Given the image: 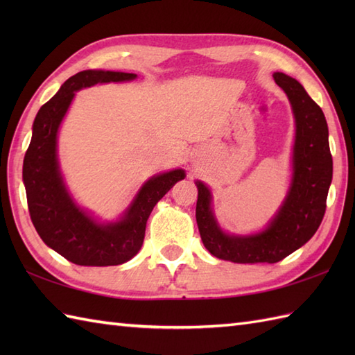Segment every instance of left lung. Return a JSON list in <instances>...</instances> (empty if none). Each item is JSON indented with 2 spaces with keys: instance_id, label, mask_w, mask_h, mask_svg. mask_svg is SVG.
Here are the masks:
<instances>
[{
  "instance_id": "8db88e82",
  "label": "left lung",
  "mask_w": 355,
  "mask_h": 355,
  "mask_svg": "<svg viewBox=\"0 0 355 355\" xmlns=\"http://www.w3.org/2000/svg\"><path fill=\"white\" fill-rule=\"evenodd\" d=\"M288 97L294 117L291 182L282 205L262 230L250 235L224 232L212 209V192L197 180V224L201 241L214 256L236 263H275L313 238L323 220L333 180L328 125L323 111L299 82L285 73L273 74Z\"/></svg>"
}]
</instances>
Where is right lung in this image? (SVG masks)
<instances>
[{
	"label": "right lung",
	"instance_id": "add662e5",
	"mask_svg": "<svg viewBox=\"0 0 355 355\" xmlns=\"http://www.w3.org/2000/svg\"><path fill=\"white\" fill-rule=\"evenodd\" d=\"M135 78L137 74L123 71H80L67 79L35 117L32 140L22 164L30 218L44 243L78 266L108 267L132 259L141 248L154 206L186 177L184 169L150 177L125 212L116 221L105 223L80 207L67 187L58 158V134L76 92Z\"/></svg>",
	"mask_w": 355,
	"mask_h": 355
}]
</instances>
